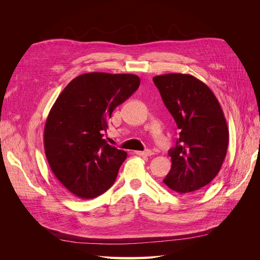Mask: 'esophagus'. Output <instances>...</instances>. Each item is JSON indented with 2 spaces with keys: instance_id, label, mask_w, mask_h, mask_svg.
I'll list each match as a JSON object with an SVG mask.
<instances>
[{
  "instance_id": "34e87169",
  "label": "esophagus",
  "mask_w": 260,
  "mask_h": 260,
  "mask_svg": "<svg viewBox=\"0 0 260 260\" xmlns=\"http://www.w3.org/2000/svg\"><path fill=\"white\" fill-rule=\"evenodd\" d=\"M137 155L139 156H152L154 153L151 151V149H146V151H143V152H140V151H137L136 152Z\"/></svg>"
}]
</instances>
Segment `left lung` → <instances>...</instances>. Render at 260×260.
I'll return each instance as SVG.
<instances>
[{
  "instance_id": "left-lung-1",
  "label": "left lung",
  "mask_w": 260,
  "mask_h": 260,
  "mask_svg": "<svg viewBox=\"0 0 260 260\" xmlns=\"http://www.w3.org/2000/svg\"><path fill=\"white\" fill-rule=\"evenodd\" d=\"M153 81L180 129L169 149L171 169L164 183L179 193H192L209 184L222 166L229 130L217 98L191 75L166 74Z\"/></svg>"
}]
</instances>
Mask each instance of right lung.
Returning <instances> with one entry per match:
<instances>
[{
    "instance_id": "right-lung-1",
    "label": "right lung",
    "mask_w": 260,
    "mask_h": 260,
    "mask_svg": "<svg viewBox=\"0 0 260 260\" xmlns=\"http://www.w3.org/2000/svg\"><path fill=\"white\" fill-rule=\"evenodd\" d=\"M140 85L131 74L88 73L61 91L44 127V149L53 174L69 192L94 199L111 187L127 153L103 139L114 109Z\"/></svg>"
}]
</instances>
